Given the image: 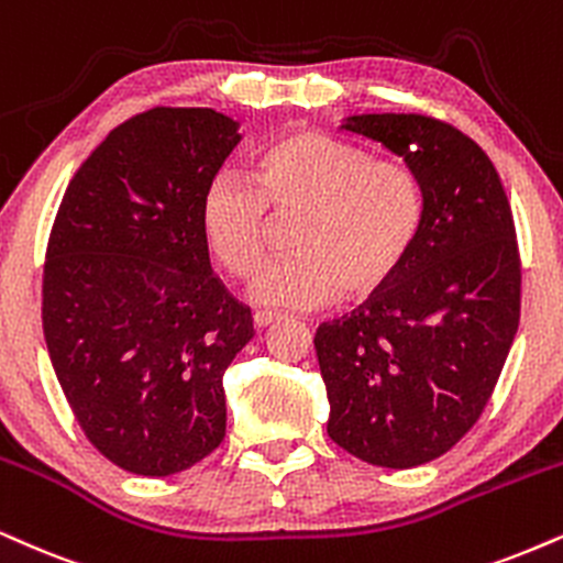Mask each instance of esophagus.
I'll use <instances>...</instances> for the list:
<instances>
[{"label":"esophagus","instance_id":"34e87169","mask_svg":"<svg viewBox=\"0 0 563 563\" xmlns=\"http://www.w3.org/2000/svg\"><path fill=\"white\" fill-rule=\"evenodd\" d=\"M283 320L280 311H254V324L256 328H269V324Z\"/></svg>","mask_w":563,"mask_h":563}]
</instances>
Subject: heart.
<instances>
[{
	"mask_svg": "<svg viewBox=\"0 0 563 563\" xmlns=\"http://www.w3.org/2000/svg\"><path fill=\"white\" fill-rule=\"evenodd\" d=\"M294 220L290 260L269 264L252 296L309 309L375 294L409 260L422 230L424 199L406 162L375 159L335 135L299 131L254 159L252 183L220 175L207 186L199 230L207 252L233 277H252L267 256L269 217Z\"/></svg>",
	"mask_w": 563,
	"mask_h": 563,
	"instance_id": "b5f03b06",
	"label": "heart"
}]
</instances>
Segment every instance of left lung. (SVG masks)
Segmentation results:
<instances>
[{
  "mask_svg": "<svg viewBox=\"0 0 563 563\" xmlns=\"http://www.w3.org/2000/svg\"><path fill=\"white\" fill-rule=\"evenodd\" d=\"M422 186L409 260L314 335L328 435L362 462L409 470L443 456L483 415L519 328L521 264L509 199L470 135L424 114H354Z\"/></svg>",
  "mask_w": 563,
  "mask_h": 563,
  "instance_id": "1",
  "label": "left lung"
}]
</instances>
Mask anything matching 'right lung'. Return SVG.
Here are the masks:
<instances>
[{"instance_id": "right-lung-1", "label": "right lung", "mask_w": 563, "mask_h": 563, "mask_svg": "<svg viewBox=\"0 0 563 563\" xmlns=\"http://www.w3.org/2000/svg\"><path fill=\"white\" fill-rule=\"evenodd\" d=\"M239 141L209 107H154L93 148L54 217V375L93 449L133 475H175L225 438L222 375L254 324L212 273L199 207Z\"/></svg>"}]
</instances>
